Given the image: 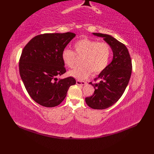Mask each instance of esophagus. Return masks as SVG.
Segmentation results:
<instances>
[{
	"label": "esophagus",
	"instance_id": "obj_1",
	"mask_svg": "<svg viewBox=\"0 0 154 154\" xmlns=\"http://www.w3.org/2000/svg\"><path fill=\"white\" fill-rule=\"evenodd\" d=\"M76 83H77V85H85L86 84V82H85V81H81L77 80L76 81Z\"/></svg>",
	"mask_w": 154,
	"mask_h": 154
}]
</instances>
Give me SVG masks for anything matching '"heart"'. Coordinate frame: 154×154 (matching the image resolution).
Wrapping results in <instances>:
<instances>
[{
  "label": "heart",
  "instance_id": "heart-1",
  "mask_svg": "<svg viewBox=\"0 0 154 154\" xmlns=\"http://www.w3.org/2000/svg\"><path fill=\"white\" fill-rule=\"evenodd\" d=\"M75 52L69 49H65L61 54L64 65L73 68L77 57H81V66L69 71V75L78 80H84L91 73L97 75L102 72L109 64L112 55L111 48L106 42H99L88 38L81 39L73 45Z\"/></svg>",
  "mask_w": 154,
  "mask_h": 154
}]
</instances>
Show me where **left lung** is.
<instances>
[{
    "mask_svg": "<svg viewBox=\"0 0 154 154\" xmlns=\"http://www.w3.org/2000/svg\"><path fill=\"white\" fill-rule=\"evenodd\" d=\"M93 34L103 38L113 52L111 63L95 79L99 80V82L89 83L94 86V94L85 98V102L89 107L102 110L112 106L122 97L131 76L132 61L126 45L116 39L108 34Z\"/></svg>",
    "mask_w": 154,
    "mask_h": 154,
    "instance_id": "left-lung-1",
    "label": "left lung"
}]
</instances>
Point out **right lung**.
Returning a JSON list of instances; mask_svg holds the SVG:
<instances>
[{
    "mask_svg": "<svg viewBox=\"0 0 154 154\" xmlns=\"http://www.w3.org/2000/svg\"><path fill=\"white\" fill-rule=\"evenodd\" d=\"M75 34H44L36 35L26 45L19 61V71L26 89L35 102L45 107L56 106L64 100L72 77L58 79L66 72L62 51Z\"/></svg>",
    "mask_w": 154,
    "mask_h": 154,
    "instance_id": "add662e5",
    "label": "right lung"
}]
</instances>
